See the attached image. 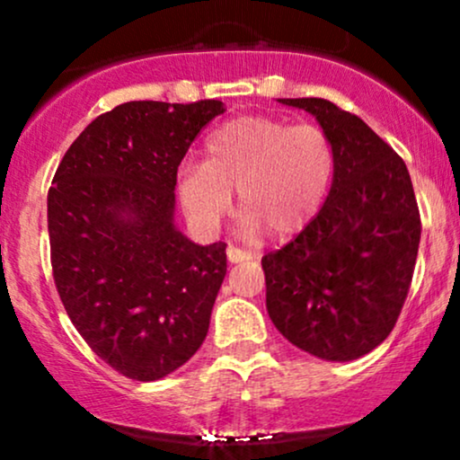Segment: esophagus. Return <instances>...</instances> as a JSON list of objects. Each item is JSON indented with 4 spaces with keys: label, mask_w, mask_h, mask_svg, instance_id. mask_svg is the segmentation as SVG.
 Returning a JSON list of instances; mask_svg holds the SVG:
<instances>
[{
    "label": "esophagus",
    "mask_w": 460,
    "mask_h": 460,
    "mask_svg": "<svg viewBox=\"0 0 460 460\" xmlns=\"http://www.w3.org/2000/svg\"><path fill=\"white\" fill-rule=\"evenodd\" d=\"M226 260H229V263H240V261L251 260V255H248V252H244V251H240V248L229 246V248H226Z\"/></svg>",
    "instance_id": "esophagus-1"
}]
</instances>
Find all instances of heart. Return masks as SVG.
<instances>
[{
	"instance_id": "obj_1",
	"label": "heart",
	"mask_w": 460,
	"mask_h": 460,
	"mask_svg": "<svg viewBox=\"0 0 460 460\" xmlns=\"http://www.w3.org/2000/svg\"><path fill=\"white\" fill-rule=\"evenodd\" d=\"M332 171V142L318 125L240 116L208 136L203 164L179 171L177 197L194 226L214 231L237 190L246 234L268 231L272 240H289L318 214Z\"/></svg>"
}]
</instances>
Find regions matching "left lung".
<instances>
[{
	"label": "left lung",
	"mask_w": 460,
	"mask_h": 460,
	"mask_svg": "<svg viewBox=\"0 0 460 460\" xmlns=\"http://www.w3.org/2000/svg\"><path fill=\"white\" fill-rule=\"evenodd\" d=\"M314 114L335 151L331 192L289 244L263 255L266 307L288 341L352 361L387 340L413 279L421 223L402 157L326 99H279Z\"/></svg>",
	"instance_id": "1"
}]
</instances>
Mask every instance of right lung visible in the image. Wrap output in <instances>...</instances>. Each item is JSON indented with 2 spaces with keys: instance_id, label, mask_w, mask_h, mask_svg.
<instances>
[{
  "instance_id": "add662e5",
  "label": "right lung",
  "mask_w": 460,
  "mask_h": 460,
  "mask_svg": "<svg viewBox=\"0 0 460 460\" xmlns=\"http://www.w3.org/2000/svg\"><path fill=\"white\" fill-rule=\"evenodd\" d=\"M223 102H129L68 146L47 197L54 281L110 367L160 381L203 344L226 274L225 242L175 226L177 168Z\"/></svg>"
}]
</instances>
